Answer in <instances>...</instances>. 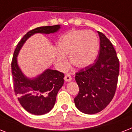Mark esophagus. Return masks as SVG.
I'll return each mask as SVG.
<instances>
[{
  "label": "esophagus",
  "mask_w": 132,
  "mask_h": 132,
  "mask_svg": "<svg viewBox=\"0 0 132 132\" xmlns=\"http://www.w3.org/2000/svg\"><path fill=\"white\" fill-rule=\"evenodd\" d=\"M64 80L66 81H70L72 80V77H71L70 75L67 74L64 77Z\"/></svg>",
  "instance_id": "34e87169"
}]
</instances>
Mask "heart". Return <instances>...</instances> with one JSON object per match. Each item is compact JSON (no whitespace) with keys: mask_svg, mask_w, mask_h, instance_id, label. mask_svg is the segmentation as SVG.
<instances>
[{"mask_svg":"<svg viewBox=\"0 0 132 132\" xmlns=\"http://www.w3.org/2000/svg\"><path fill=\"white\" fill-rule=\"evenodd\" d=\"M58 49L62 53L70 54L73 66L83 68L92 64L98 52V41L96 34L90 31H74L62 36L58 40ZM57 60L63 66L66 65V57L58 53Z\"/></svg>","mask_w":132,"mask_h":132,"instance_id":"heart-1","label":"heart"}]
</instances>
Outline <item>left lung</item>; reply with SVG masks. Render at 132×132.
Returning a JSON list of instances; mask_svg holds the SVG:
<instances>
[{
    "label": "left lung",
    "mask_w": 132,
    "mask_h": 132,
    "mask_svg": "<svg viewBox=\"0 0 132 132\" xmlns=\"http://www.w3.org/2000/svg\"><path fill=\"white\" fill-rule=\"evenodd\" d=\"M100 48L93 64L75 73L79 92L75 104L81 112L93 114L107 107L117 90L119 74V60L112 42L98 31Z\"/></svg>",
    "instance_id": "8db88e82"
}]
</instances>
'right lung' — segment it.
I'll return each instance as SVG.
<instances>
[{
  "label": "right lung",
  "mask_w": 132,
  "mask_h": 132,
  "mask_svg": "<svg viewBox=\"0 0 132 132\" xmlns=\"http://www.w3.org/2000/svg\"><path fill=\"white\" fill-rule=\"evenodd\" d=\"M60 25L44 26L27 32L16 46L11 61L14 94L28 112L42 115L51 110L55 103L58 91L64 84V74L58 70L47 69L35 79L26 78L17 64V55L22 46L30 36L36 33L51 34L57 31Z\"/></svg>",
  "instance_id": "right-lung-1"
}]
</instances>
